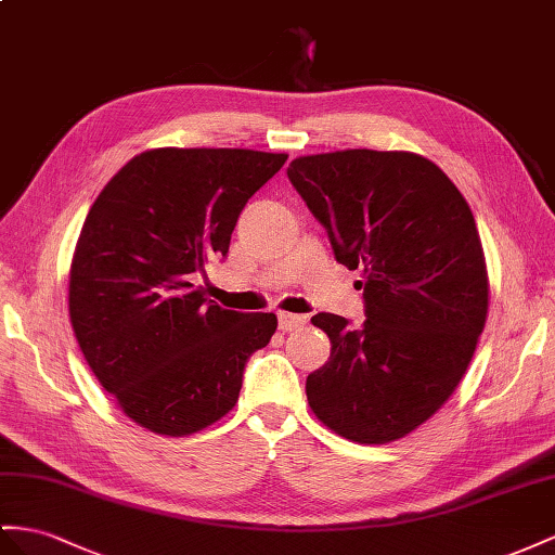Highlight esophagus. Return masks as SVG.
<instances>
[{
	"instance_id": "34e87169",
	"label": "esophagus",
	"mask_w": 555,
	"mask_h": 555,
	"mask_svg": "<svg viewBox=\"0 0 555 555\" xmlns=\"http://www.w3.org/2000/svg\"><path fill=\"white\" fill-rule=\"evenodd\" d=\"M305 323H307V317H300V314H286V311H283V314H279V328H281L283 333H291V331L302 328Z\"/></svg>"
}]
</instances>
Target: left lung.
<instances>
[{"mask_svg": "<svg viewBox=\"0 0 555 555\" xmlns=\"http://www.w3.org/2000/svg\"><path fill=\"white\" fill-rule=\"evenodd\" d=\"M288 180L328 232L335 260L363 276V323L311 317L333 349L307 377V401L335 434L389 443L450 399L486 325L474 212L443 170L410 152L300 156Z\"/></svg>", "mask_w": 555, "mask_h": 555, "instance_id": "left-lung-1", "label": "left lung"}]
</instances>
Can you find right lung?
I'll list each match as a JSON object with an SVG mask.
<instances>
[{
  "mask_svg": "<svg viewBox=\"0 0 555 555\" xmlns=\"http://www.w3.org/2000/svg\"><path fill=\"white\" fill-rule=\"evenodd\" d=\"M288 154L142 152L98 194L69 269V321L98 382L133 422L188 436L234 408L274 314L206 300L194 279L227 258L241 210Z\"/></svg>",
  "mask_w": 555,
  "mask_h": 555,
  "instance_id": "1",
  "label": "right lung"
}]
</instances>
